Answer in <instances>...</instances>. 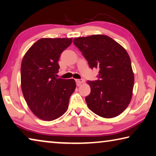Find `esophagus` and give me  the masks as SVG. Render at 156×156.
<instances>
[{"label":"esophagus","instance_id":"34e87169","mask_svg":"<svg viewBox=\"0 0 156 156\" xmlns=\"http://www.w3.org/2000/svg\"><path fill=\"white\" fill-rule=\"evenodd\" d=\"M76 84H77V85L79 86L80 85V84L84 83V80L83 79H76Z\"/></svg>","mask_w":156,"mask_h":156}]
</instances>
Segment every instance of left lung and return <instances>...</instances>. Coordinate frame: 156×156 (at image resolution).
Listing matches in <instances>:
<instances>
[{"label": "left lung", "mask_w": 156, "mask_h": 156, "mask_svg": "<svg viewBox=\"0 0 156 156\" xmlns=\"http://www.w3.org/2000/svg\"><path fill=\"white\" fill-rule=\"evenodd\" d=\"M91 69H98V80L87 81L91 92L85 97L88 108L104 118L119 115L131 100L134 74L126 51L111 37L94 34L73 39Z\"/></svg>", "instance_id": "obj_1"}]
</instances>
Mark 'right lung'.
I'll list each match as a JSON object with an SVG mask.
<instances>
[{
	"label": "right lung",
	"mask_w": 156,
	"mask_h": 156,
	"mask_svg": "<svg viewBox=\"0 0 156 156\" xmlns=\"http://www.w3.org/2000/svg\"><path fill=\"white\" fill-rule=\"evenodd\" d=\"M72 38H43L25 54L21 66L22 92L34 115L45 121L61 117L75 90L73 79L57 78L60 55Z\"/></svg>",
	"instance_id": "add662e5"
}]
</instances>
